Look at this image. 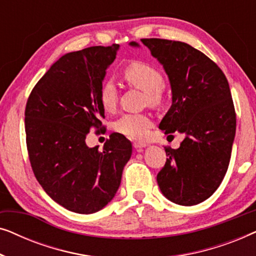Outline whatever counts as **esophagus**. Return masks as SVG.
<instances>
[{"label":"esophagus","mask_w":256,"mask_h":256,"mask_svg":"<svg viewBox=\"0 0 256 256\" xmlns=\"http://www.w3.org/2000/svg\"><path fill=\"white\" fill-rule=\"evenodd\" d=\"M132 146H134V148L138 149V150H141V149L146 148V143H142V142H134V143H132Z\"/></svg>","instance_id":"obj_1"}]
</instances>
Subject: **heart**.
Returning a JSON list of instances; mask_svg holds the SVG:
<instances>
[{
  "label": "heart",
  "mask_w": 256,
  "mask_h": 256,
  "mask_svg": "<svg viewBox=\"0 0 256 256\" xmlns=\"http://www.w3.org/2000/svg\"><path fill=\"white\" fill-rule=\"evenodd\" d=\"M121 76L128 85L144 90V102L150 106H158L162 102V87L164 78L162 72L149 62L132 60L121 70ZM99 100L104 110L113 112L116 108L118 90L113 80L106 79L100 84ZM152 116L146 113H128L118 118L114 128L118 134L128 138L140 140L146 138L152 127Z\"/></svg>",
  "instance_id": "b5f03b06"
}]
</instances>
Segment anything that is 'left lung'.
Here are the masks:
<instances>
[{"label":"left lung","instance_id":"8db88e82","mask_svg":"<svg viewBox=\"0 0 256 256\" xmlns=\"http://www.w3.org/2000/svg\"><path fill=\"white\" fill-rule=\"evenodd\" d=\"M141 42L163 65L172 93L160 129L184 134L180 148H166L157 183L174 204L197 205L214 194L228 169L236 127L228 82L214 62L191 45L160 38Z\"/></svg>","mask_w":256,"mask_h":256}]
</instances>
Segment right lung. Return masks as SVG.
I'll return each mask as SVG.
<instances>
[{
	"label": "right lung",
	"mask_w": 256,
	"mask_h": 256,
	"mask_svg": "<svg viewBox=\"0 0 256 256\" xmlns=\"http://www.w3.org/2000/svg\"><path fill=\"white\" fill-rule=\"evenodd\" d=\"M118 48L64 54L36 84L26 107V146L38 183L56 202L82 214L100 211L115 197L132 156L124 135L112 134L102 152L85 141L104 118L98 92Z\"/></svg>",
	"instance_id": "obj_1"
}]
</instances>
